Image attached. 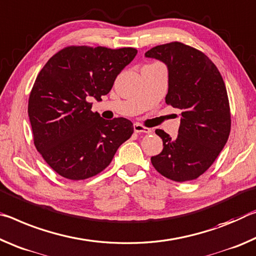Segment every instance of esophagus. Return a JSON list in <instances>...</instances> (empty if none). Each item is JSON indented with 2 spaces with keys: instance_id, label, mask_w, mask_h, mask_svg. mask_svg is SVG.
<instances>
[{
  "instance_id": "34e87169",
  "label": "esophagus",
  "mask_w": 256,
  "mask_h": 256,
  "mask_svg": "<svg viewBox=\"0 0 256 256\" xmlns=\"http://www.w3.org/2000/svg\"><path fill=\"white\" fill-rule=\"evenodd\" d=\"M134 130H135V132H137V134H140V132L150 134V128L145 127V126L140 124H134Z\"/></svg>"
}]
</instances>
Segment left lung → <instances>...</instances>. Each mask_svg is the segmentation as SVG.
Returning <instances> with one entry per match:
<instances>
[{
	"instance_id": "obj_1",
	"label": "left lung",
	"mask_w": 256,
	"mask_h": 256,
	"mask_svg": "<svg viewBox=\"0 0 256 256\" xmlns=\"http://www.w3.org/2000/svg\"><path fill=\"white\" fill-rule=\"evenodd\" d=\"M145 56L166 64V103L182 111L177 137L156 130L163 150L150 162L158 174L174 182L198 179L213 164L230 134L232 116L224 79L203 52L180 42L158 45Z\"/></svg>"
}]
</instances>
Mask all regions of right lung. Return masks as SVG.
I'll return each instance as SVG.
<instances>
[{"mask_svg":"<svg viewBox=\"0 0 256 256\" xmlns=\"http://www.w3.org/2000/svg\"><path fill=\"white\" fill-rule=\"evenodd\" d=\"M136 54L134 48L66 46L37 74L28 100L34 144L62 177L82 180L102 172L132 135L130 120L100 118L88 100H102Z\"/></svg>","mask_w":256,"mask_h":256,"instance_id":"right-lung-1","label":"right lung"}]
</instances>
